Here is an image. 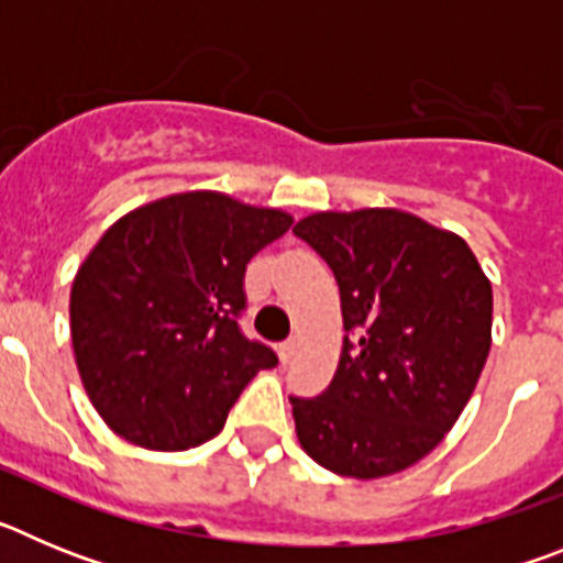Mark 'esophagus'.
I'll return each mask as SVG.
<instances>
[{"mask_svg":"<svg viewBox=\"0 0 563 563\" xmlns=\"http://www.w3.org/2000/svg\"><path fill=\"white\" fill-rule=\"evenodd\" d=\"M296 350H298L296 338H287L285 343H278V357H282L285 363H290L292 357H296Z\"/></svg>","mask_w":563,"mask_h":563,"instance_id":"obj_1","label":"esophagus"}]
</instances>
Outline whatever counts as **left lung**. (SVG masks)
<instances>
[{"label":"left lung","mask_w":563,"mask_h":563,"mask_svg":"<svg viewBox=\"0 0 563 563\" xmlns=\"http://www.w3.org/2000/svg\"><path fill=\"white\" fill-rule=\"evenodd\" d=\"M341 290L330 389L290 397L301 449L327 471L377 479L434 451L490 352L494 292L456 233L395 208L312 213L292 228Z\"/></svg>","instance_id":"8db88e82"}]
</instances>
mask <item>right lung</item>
<instances>
[{
  "label": "right lung",
  "mask_w": 563,
  "mask_h": 563,
  "mask_svg": "<svg viewBox=\"0 0 563 563\" xmlns=\"http://www.w3.org/2000/svg\"><path fill=\"white\" fill-rule=\"evenodd\" d=\"M292 217L217 191L174 194L101 236L69 296L84 389L114 434L154 451L217 437L276 352L242 332L247 262Z\"/></svg>",
  "instance_id": "right-lung-1"
}]
</instances>
